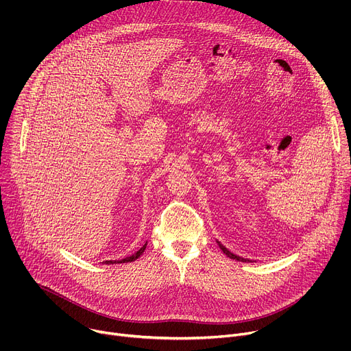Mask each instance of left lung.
Wrapping results in <instances>:
<instances>
[{"mask_svg": "<svg viewBox=\"0 0 351 351\" xmlns=\"http://www.w3.org/2000/svg\"><path fill=\"white\" fill-rule=\"evenodd\" d=\"M218 245L221 247V250H222V252L229 257V258H232V260H236V261H241V263H245V261H248V263H252V261H250V260H245V258H241V257H237V256H234L233 253H230L229 252V250L225 247V245H222L219 241H218Z\"/></svg>", "mask_w": 351, "mask_h": 351, "instance_id": "obj_1", "label": "left lung"}]
</instances>
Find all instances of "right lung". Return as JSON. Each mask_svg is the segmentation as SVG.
Listing matches in <instances>:
<instances>
[{
  "label": "right lung",
  "instance_id": "add662e5",
  "mask_svg": "<svg viewBox=\"0 0 351 351\" xmlns=\"http://www.w3.org/2000/svg\"><path fill=\"white\" fill-rule=\"evenodd\" d=\"M145 245L147 244H144L137 253H134L133 256H130V257H126V258H123V260H119V261H106V264H122V263H132V261H134V260H137L143 253H144V250H145Z\"/></svg>",
  "mask_w": 351,
  "mask_h": 351
}]
</instances>
